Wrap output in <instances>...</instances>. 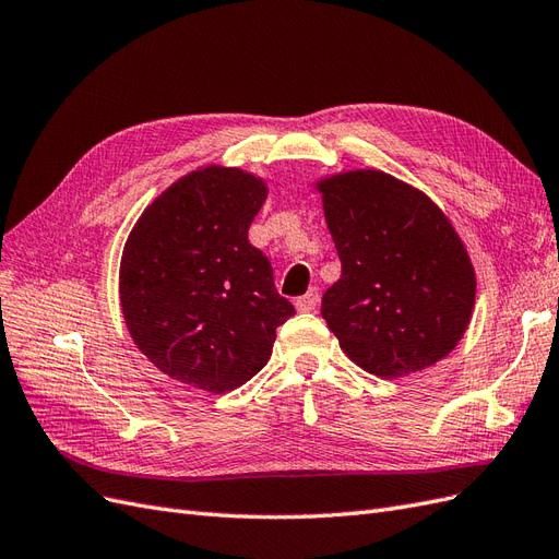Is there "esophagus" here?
<instances>
[{"label":"esophagus","mask_w":559,"mask_h":559,"mask_svg":"<svg viewBox=\"0 0 559 559\" xmlns=\"http://www.w3.org/2000/svg\"><path fill=\"white\" fill-rule=\"evenodd\" d=\"M319 306V292L317 289H310L306 296H300L296 300V310L298 312H314Z\"/></svg>","instance_id":"34e87169"}]
</instances>
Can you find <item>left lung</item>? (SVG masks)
Here are the masks:
<instances>
[{"mask_svg":"<svg viewBox=\"0 0 559 559\" xmlns=\"http://www.w3.org/2000/svg\"><path fill=\"white\" fill-rule=\"evenodd\" d=\"M343 273L321 317L347 357L378 378L425 370L462 341L476 270L445 212L382 170L314 181Z\"/></svg>","mask_w":559,"mask_h":559,"instance_id":"left-lung-1","label":"left lung"}]
</instances>
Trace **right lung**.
<instances>
[{"label": "right lung", "mask_w": 559, "mask_h": 559, "mask_svg": "<svg viewBox=\"0 0 559 559\" xmlns=\"http://www.w3.org/2000/svg\"><path fill=\"white\" fill-rule=\"evenodd\" d=\"M265 198V179L205 165L167 186L132 226L121 310L134 345L167 378L212 394L238 389L296 312L247 238Z\"/></svg>", "instance_id": "obj_1"}]
</instances>
